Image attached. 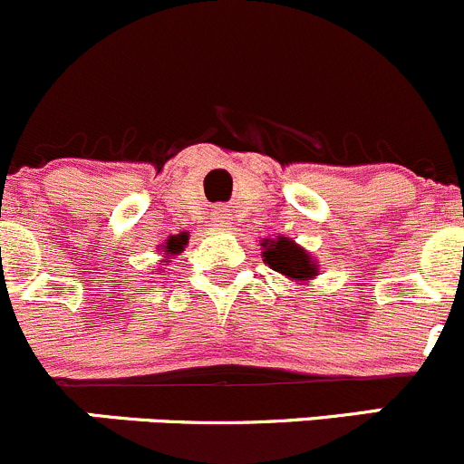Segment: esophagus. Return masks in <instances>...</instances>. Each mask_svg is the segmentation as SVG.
I'll return each instance as SVG.
<instances>
[{"label": "esophagus", "mask_w": 464, "mask_h": 464, "mask_svg": "<svg viewBox=\"0 0 464 464\" xmlns=\"http://www.w3.org/2000/svg\"><path fill=\"white\" fill-rule=\"evenodd\" d=\"M226 218H227L226 209H217V212H214V223H217V226H223V223H226Z\"/></svg>", "instance_id": "esophagus-1"}]
</instances>
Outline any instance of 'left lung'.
Returning a JSON list of instances; mask_svg holds the SVG:
<instances>
[{
  "mask_svg": "<svg viewBox=\"0 0 464 464\" xmlns=\"http://www.w3.org/2000/svg\"><path fill=\"white\" fill-rule=\"evenodd\" d=\"M261 256L264 264H268L275 273L291 279L295 284H306L320 275V264L314 259L311 252H306L300 243L288 237L264 238L261 241Z\"/></svg>",
  "mask_w": 464,
  "mask_h": 464,
  "instance_id": "1",
  "label": "left lung"
}]
</instances>
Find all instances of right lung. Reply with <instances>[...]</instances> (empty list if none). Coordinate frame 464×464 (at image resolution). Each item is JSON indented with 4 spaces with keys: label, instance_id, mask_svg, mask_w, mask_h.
Segmentation results:
<instances>
[{
    "label": "right lung",
    "instance_id": "1",
    "mask_svg": "<svg viewBox=\"0 0 464 464\" xmlns=\"http://www.w3.org/2000/svg\"><path fill=\"white\" fill-rule=\"evenodd\" d=\"M185 246H187V234H176V237H169L167 243L162 246V255H164L162 266L171 264L173 256L180 255V252L185 250Z\"/></svg>",
    "mask_w": 464,
    "mask_h": 464
}]
</instances>
